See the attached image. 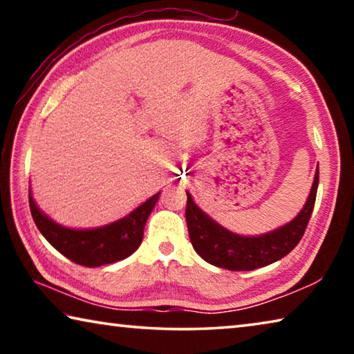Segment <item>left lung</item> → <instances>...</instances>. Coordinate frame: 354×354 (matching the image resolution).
Returning a JSON list of instances; mask_svg holds the SVG:
<instances>
[{"label":"left lung","mask_w":354,"mask_h":354,"mask_svg":"<svg viewBox=\"0 0 354 354\" xmlns=\"http://www.w3.org/2000/svg\"><path fill=\"white\" fill-rule=\"evenodd\" d=\"M317 187H319V167L306 205L297 217L278 230L261 236H239L236 232L227 231L206 212H203L187 192L185 220H187L190 242L196 253L206 262L226 270L248 272L270 266L289 254L301 241L310 214L314 211Z\"/></svg>","instance_id":"left-lung-1"}]
</instances>
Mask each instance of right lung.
<instances>
[{"mask_svg":"<svg viewBox=\"0 0 354 354\" xmlns=\"http://www.w3.org/2000/svg\"><path fill=\"white\" fill-rule=\"evenodd\" d=\"M159 194L153 195L127 217L111 225L92 227V230H71L51 220L40 211L29 190V207L35 226L39 227L48 242L59 253L68 257L71 262L86 267H100L127 259L140 247L143 227L158 203Z\"/></svg>","mask_w":354,"mask_h":354,"instance_id":"1","label":"right lung"}]
</instances>
